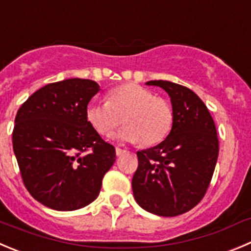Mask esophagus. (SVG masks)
Returning <instances> with one entry per match:
<instances>
[{"label": "esophagus", "instance_id": "obj_1", "mask_svg": "<svg viewBox=\"0 0 251 251\" xmlns=\"http://www.w3.org/2000/svg\"><path fill=\"white\" fill-rule=\"evenodd\" d=\"M115 152H116V155H123L126 153V150H121L120 147H116Z\"/></svg>", "mask_w": 251, "mask_h": 251}]
</instances>
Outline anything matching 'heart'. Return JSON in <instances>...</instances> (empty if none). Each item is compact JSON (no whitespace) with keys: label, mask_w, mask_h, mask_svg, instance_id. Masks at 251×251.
Returning <instances> with one entry per match:
<instances>
[{"label":"heart","mask_w":251,"mask_h":251,"mask_svg":"<svg viewBox=\"0 0 251 251\" xmlns=\"http://www.w3.org/2000/svg\"><path fill=\"white\" fill-rule=\"evenodd\" d=\"M86 118L98 133L108 136L123 123L126 127L115 140L152 146L164 140L173 126V110L165 99L154 97L145 87L126 83L111 89L108 101H92Z\"/></svg>","instance_id":"b5f03b06"}]
</instances>
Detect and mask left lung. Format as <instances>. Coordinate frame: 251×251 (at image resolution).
I'll list each match as a JSON object with an SVG mask.
<instances>
[{
    "label": "left lung",
    "instance_id": "left-lung-1",
    "mask_svg": "<svg viewBox=\"0 0 251 251\" xmlns=\"http://www.w3.org/2000/svg\"><path fill=\"white\" fill-rule=\"evenodd\" d=\"M146 84L167 92L174 119L164 141L137 152L133 198L153 215L174 217L195 207L207 191L220 151L217 130L207 106L191 89L162 79Z\"/></svg>",
    "mask_w": 251,
    "mask_h": 251
}]
</instances>
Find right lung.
I'll list each match as a JSON object with an SVG mask.
<instances>
[{
	"label": "right lung",
	"mask_w": 251,
	"mask_h": 251,
	"mask_svg": "<svg viewBox=\"0 0 251 251\" xmlns=\"http://www.w3.org/2000/svg\"><path fill=\"white\" fill-rule=\"evenodd\" d=\"M99 84L70 78L46 84L18 109L12 133L22 179L49 208L75 211L93 202L116 153L86 118Z\"/></svg>",
	"instance_id": "1"
}]
</instances>
